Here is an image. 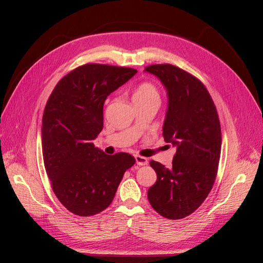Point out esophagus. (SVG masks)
<instances>
[{"label": "esophagus", "instance_id": "esophagus-1", "mask_svg": "<svg viewBox=\"0 0 263 263\" xmlns=\"http://www.w3.org/2000/svg\"><path fill=\"white\" fill-rule=\"evenodd\" d=\"M135 159H136V163L138 165H147L148 164V159L145 158V157L136 155V156H135Z\"/></svg>", "mask_w": 263, "mask_h": 263}]
</instances>
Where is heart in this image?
<instances>
[{"instance_id":"heart-1","label":"heart","mask_w":263,"mask_h":263,"mask_svg":"<svg viewBox=\"0 0 263 263\" xmlns=\"http://www.w3.org/2000/svg\"><path fill=\"white\" fill-rule=\"evenodd\" d=\"M134 102L135 103H145L150 101H159V91L150 82H142L136 86L134 91Z\"/></svg>"}]
</instances>
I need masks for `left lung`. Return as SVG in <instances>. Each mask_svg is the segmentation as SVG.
I'll return each instance as SVG.
<instances>
[{
  "label": "left lung",
  "mask_w": 263,
  "mask_h": 263,
  "mask_svg": "<svg viewBox=\"0 0 263 263\" xmlns=\"http://www.w3.org/2000/svg\"><path fill=\"white\" fill-rule=\"evenodd\" d=\"M145 70L165 86L169 104L162 134L177 147L171 169L150 161L157 181L148 200L161 216L181 219L200 208L216 179L221 148L217 109L205 85L186 71L170 63Z\"/></svg>",
  "instance_id": "8db88e82"
}]
</instances>
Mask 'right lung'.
Returning <instances> with one entry per match:
<instances>
[{"label":"right lung","mask_w":263,"mask_h":263,"mask_svg":"<svg viewBox=\"0 0 263 263\" xmlns=\"http://www.w3.org/2000/svg\"><path fill=\"white\" fill-rule=\"evenodd\" d=\"M133 68L86 63L54 86L42 127L43 157L53 193L78 216H93L112 203L124 173L136 162L126 153L94 147L108 95L136 74Z\"/></svg>","instance_id":"1"}]
</instances>
